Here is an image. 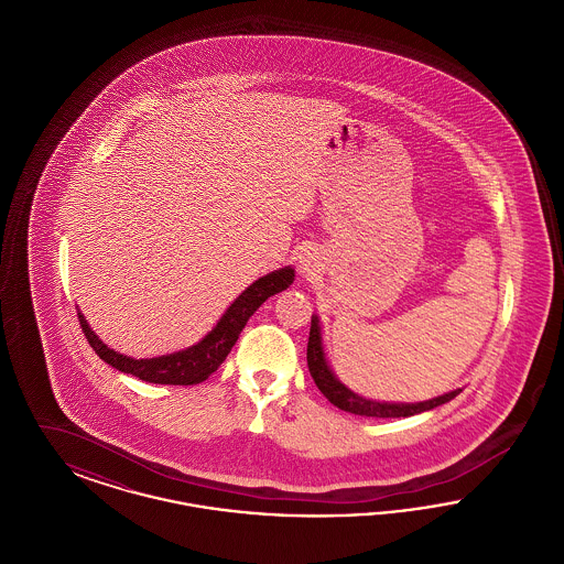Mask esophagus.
Masks as SVG:
<instances>
[{
  "label": "esophagus",
  "mask_w": 564,
  "mask_h": 564,
  "mask_svg": "<svg viewBox=\"0 0 564 564\" xmlns=\"http://www.w3.org/2000/svg\"><path fill=\"white\" fill-rule=\"evenodd\" d=\"M315 267H317V262H315V256H313V253L300 256V270H302V272H311V270H315Z\"/></svg>",
  "instance_id": "34e87169"
}]
</instances>
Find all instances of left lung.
<instances>
[{
  "label": "left lung",
  "mask_w": 564,
  "mask_h": 564,
  "mask_svg": "<svg viewBox=\"0 0 564 564\" xmlns=\"http://www.w3.org/2000/svg\"><path fill=\"white\" fill-rule=\"evenodd\" d=\"M306 361H308V372L313 376L315 384L319 387V391L327 398V402L334 403L336 408L350 412V414H359V416H375V419L414 416V414L427 412L442 403L455 400L456 395L463 391V389H455V391H448L444 395L431 398L425 402L414 403L376 402V400H368V398L350 391L349 387L343 384L338 380V376L334 375V370L329 368V361H327L325 349H323L322 322L317 315H313V319H311Z\"/></svg>",
  "instance_id": "1"
}]
</instances>
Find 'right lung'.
<instances>
[{
    "mask_svg": "<svg viewBox=\"0 0 564 564\" xmlns=\"http://www.w3.org/2000/svg\"><path fill=\"white\" fill-rule=\"evenodd\" d=\"M294 279L295 270L292 267L272 270L269 274L260 276L226 308V313L219 317V322L215 323L214 329L205 338H200L188 349L175 350L150 359H134L109 349L108 345L90 329L80 308H76L88 345L111 368L154 384H198L207 380L224 364V359L239 340V334L249 322V317L269 300L270 295L288 290L294 283Z\"/></svg>",
    "mask_w": 564,
    "mask_h": 564,
    "instance_id": "1",
    "label": "right lung"
}]
</instances>
